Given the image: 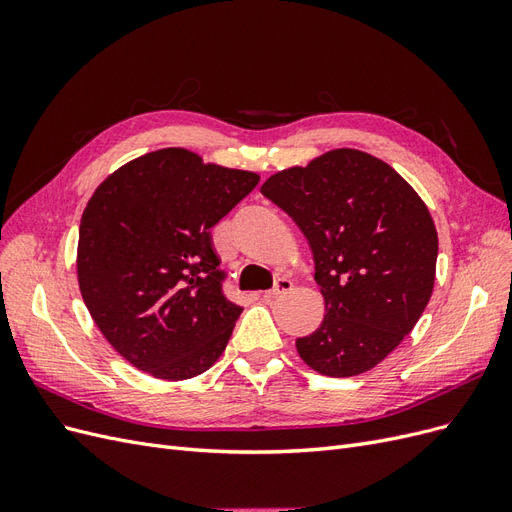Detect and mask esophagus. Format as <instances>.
I'll return each instance as SVG.
<instances>
[{"instance_id": "1", "label": "esophagus", "mask_w": 512, "mask_h": 512, "mask_svg": "<svg viewBox=\"0 0 512 512\" xmlns=\"http://www.w3.org/2000/svg\"><path fill=\"white\" fill-rule=\"evenodd\" d=\"M292 290V282L288 280V277H282V280H277L275 286L271 290L265 292V299H277L282 297V294H288Z\"/></svg>"}]
</instances>
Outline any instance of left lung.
<instances>
[{
	"label": "left lung",
	"mask_w": 512,
	"mask_h": 512,
	"mask_svg": "<svg viewBox=\"0 0 512 512\" xmlns=\"http://www.w3.org/2000/svg\"><path fill=\"white\" fill-rule=\"evenodd\" d=\"M260 192L312 247L324 320L297 352L322 376L382 363L425 312L438 232L423 198L395 168L359 149H331L271 175Z\"/></svg>",
	"instance_id": "obj_1"
}]
</instances>
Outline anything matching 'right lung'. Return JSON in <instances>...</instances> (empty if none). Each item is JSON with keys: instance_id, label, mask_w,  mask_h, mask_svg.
<instances>
[{"instance_id": "add662e5", "label": "right lung", "mask_w": 512, "mask_h": 512, "mask_svg": "<svg viewBox=\"0 0 512 512\" xmlns=\"http://www.w3.org/2000/svg\"><path fill=\"white\" fill-rule=\"evenodd\" d=\"M258 181L166 147L119 166L91 194L76 277L96 327L130 365L177 382L220 359L243 307L224 297L211 228Z\"/></svg>"}]
</instances>
